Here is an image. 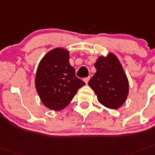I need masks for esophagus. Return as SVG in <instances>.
I'll return each instance as SVG.
<instances>
[{
    "instance_id": "34e87169",
    "label": "esophagus",
    "mask_w": 155,
    "mask_h": 155,
    "mask_svg": "<svg viewBox=\"0 0 155 155\" xmlns=\"http://www.w3.org/2000/svg\"><path fill=\"white\" fill-rule=\"evenodd\" d=\"M89 80H90V76H88V77H87V78H84V81L85 82L86 84H87V83H88V81H89Z\"/></svg>"
}]
</instances>
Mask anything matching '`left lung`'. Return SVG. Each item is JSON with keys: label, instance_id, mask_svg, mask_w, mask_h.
Here are the masks:
<instances>
[{"label": "left lung", "instance_id": "8db88e82", "mask_svg": "<svg viewBox=\"0 0 155 155\" xmlns=\"http://www.w3.org/2000/svg\"><path fill=\"white\" fill-rule=\"evenodd\" d=\"M96 72L88 85L97 96V101L109 109H118L124 103L129 91L128 80L115 54L99 56L94 64Z\"/></svg>", "mask_w": 155, "mask_h": 155}]
</instances>
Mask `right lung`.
<instances>
[{"instance_id": "obj_1", "label": "right lung", "mask_w": 155, "mask_h": 155, "mask_svg": "<svg viewBox=\"0 0 155 155\" xmlns=\"http://www.w3.org/2000/svg\"><path fill=\"white\" fill-rule=\"evenodd\" d=\"M69 51L63 48L49 50L40 61L36 71V91L45 107L64 110L85 83L75 76L69 63Z\"/></svg>"}]
</instances>
